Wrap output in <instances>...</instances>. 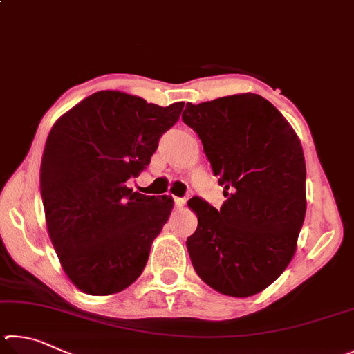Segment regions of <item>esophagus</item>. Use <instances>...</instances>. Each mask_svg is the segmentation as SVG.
Returning a JSON list of instances; mask_svg holds the SVG:
<instances>
[{
  "label": "esophagus",
  "instance_id": "obj_1",
  "mask_svg": "<svg viewBox=\"0 0 354 354\" xmlns=\"http://www.w3.org/2000/svg\"><path fill=\"white\" fill-rule=\"evenodd\" d=\"M174 203H176V208H183L185 203H187V199L185 197H174Z\"/></svg>",
  "mask_w": 354,
  "mask_h": 354
}]
</instances>
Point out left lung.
<instances>
[{
    "label": "left lung",
    "instance_id": "obj_1",
    "mask_svg": "<svg viewBox=\"0 0 354 354\" xmlns=\"http://www.w3.org/2000/svg\"><path fill=\"white\" fill-rule=\"evenodd\" d=\"M225 202L189 199L197 214L187 239L196 274L230 297L270 286L292 259L306 213V165L299 136L268 99L253 93L187 104Z\"/></svg>",
    "mask_w": 354,
    "mask_h": 354
}]
</instances>
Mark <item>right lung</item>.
<instances>
[{"label": "right lung", "mask_w": 354, "mask_h": 354, "mask_svg": "<svg viewBox=\"0 0 354 354\" xmlns=\"http://www.w3.org/2000/svg\"><path fill=\"white\" fill-rule=\"evenodd\" d=\"M183 105L97 91L49 132L40 166L46 227L62 268L82 292H121L146 268L174 201L133 193L127 182L151 163Z\"/></svg>", "instance_id": "right-lung-1"}]
</instances>
